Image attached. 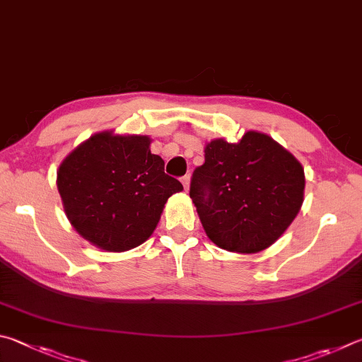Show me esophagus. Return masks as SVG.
<instances>
[{
	"mask_svg": "<svg viewBox=\"0 0 362 362\" xmlns=\"http://www.w3.org/2000/svg\"><path fill=\"white\" fill-rule=\"evenodd\" d=\"M181 182H182V186H185V189H186V191H187V189H189V182H191V176H189V175L182 176Z\"/></svg>",
	"mask_w": 362,
	"mask_h": 362,
	"instance_id": "1",
	"label": "esophagus"
}]
</instances>
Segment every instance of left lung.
Returning <instances> with one entry per match:
<instances>
[{
  "mask_svg": "<svg viewBox=\"0 0 362 362\" xmlns=\"http://www.w3.org/2000/svg\"><path fill=\"white\" fill-rule=\"evenodd\" d=\"M303 189L300 162L272 136L250 130L237 143H206L189 195L214 245L251 255L286 232L300 211Z\"/></svg>",
  "mask_w": 362,
  "mask_h": 362,
  "instance_id": "1",
  "label": "left lung"
}]
</instances>
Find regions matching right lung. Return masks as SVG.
I'll return each instance as SVG.
<instances>
[{
  "label": "right lung",
  "mask_w": 362,
  "mask_h": 362,
  "mask_svg": "<svg viewBox=\"0 0 362 362\" xmlns=\"http://www.w3.org/2000/svg\"><path fill=\"white\" fill-rule=\"evenodd\" d=\"M146 135L95 133L63 158L57 189L74 230L100 250L122 252L148 240L182 185L165 175Z\"/></svg>",
  "instance_id": "right-lung-1"
}]
</instances>
